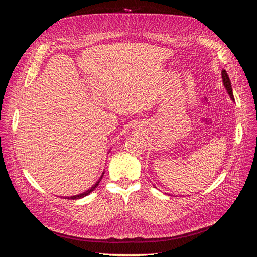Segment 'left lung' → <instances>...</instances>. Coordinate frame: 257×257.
<instances>
[{
  "instance_id": "obj_1",
  "label": "left lung",
  "mask_w": 257,
  "mask_h": 257,
  "mask_svg": "<svg viewBox=\"0 0 257 257\" xmlns=\"http://www.w3.org/2000/svg\"><path fill=\"white\" fill-rule=\"evenodd\" d=\"M222 79H223L224 87H225V89H226L231 100H235L234 94H232V89H231V83H230V80H229V77H228V75H227V73H226V71H225V69H223V71H222Z\"/></svg>"
}]
</instances>
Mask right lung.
<instances>
[{"label": "right lung", "mask_w": 257, "mask_h": 257, "mask_svg": "<svg viewBox=\"0 0 257 257\" xmlns=\"http://www.w3.org/2000/svg\"><path fill=\"white\" fill-rule=\"evenodd\" d=\"M103 176H104V173L102 174V176H100V178L98 179V180L96 181V183L94 184V185H92L91 186V189H89V190H87L85 192H83V193H81V194H78V195H75V196H71V197H65V198H67V199H80V198H83L84 196H87V195H89V194L91 193V192H93L94 191L96 188H97V185L99 184V182H100V180H102V178H103Z\"/></svg>", "instance_id": "1"}]
</instances>
